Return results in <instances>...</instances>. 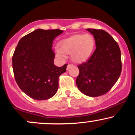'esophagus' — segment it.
<instances>
[{"mask_svg":"<svg viewBox=\"0 0 135 135\" xmlns=\"http://www.w3.org/2000/svg\"><path fill=\"white\" fill-rule=\"evenodd\" d=\"M72 66V65H71V64H69V65H68L67 67H66V70H69L70 68Z\"/></svg>","mask_w":135,"mask_h":135,"instance_id":"1","label":"esophagus"}]
</instances>
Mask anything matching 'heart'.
Listing matches in <instances>:
<instances>
[{
	"instance_id": "obj_1",
	"label": "heart",
	"mask_w": 135,
	"mask_h": 135,
	"mask_svg": "<svg viewBox=\"0 0 135 135\" xmlns=\"http://www.w3.org/2000/svg\"><path fill=\"white\" fill-rule=\"evenodd\" d=\"M94 45L95 41L93 35L88 33L76 34L59 42V49L56 50V52L60 59L65 58V55H71L73 61L82 63L91 55Z\"/></svg>"
}]
</instances>
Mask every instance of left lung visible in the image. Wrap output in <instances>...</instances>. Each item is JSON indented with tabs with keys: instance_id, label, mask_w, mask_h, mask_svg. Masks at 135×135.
<instances>
[{
	"instance_id": "left-lung-1",
	"label": "left lung",
	"mask_w": 135,
	"mask_h": 135,
	"mask_svg": "<svg viewBox=\"0 0 135 135\" xmlns=\"http://www.w3.org/2000/svg\"><path fill=\"white\" fill-rule=\"evenodd\" d=\"M87 30L93 35L96 49L86 62L78 65L76 84L83 93L97 97L108 92L118 80L122 70L121 54L117 42L105 30Z\"/></svg>"
}]
</instances>
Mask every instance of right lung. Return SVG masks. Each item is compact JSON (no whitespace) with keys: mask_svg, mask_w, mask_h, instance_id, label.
<instances>
[{"mask_svg":"<svg viewBox=\"0 0 135 135\" xmlns=\"http://www.w3.org/2000/svg\"><path fill=\"white\" fill-rule=\"evenodd\" d=\"M59 29H37L23 37L13 56L14 76L21 90L36 100L53 97L58 88V79L66 72L67 64L54 65L52 42L63 33Z\"/></svg>","mask_w":135,"mask_h":135,"instance_id":"add662e5","label":"right lung"}]
</instances>
